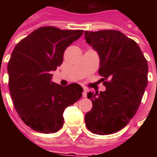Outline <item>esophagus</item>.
Instances as JSON below:
<instances>
[{"label":"esophagus","mask_w":157,"mask_h":157,"mask_svg":"<svg viewBox=\"0 0 157 157\" xmlns=\"http://www.w3.org/2000/svg\"><path fill=\"white\" fill-rule=\"evenodd\" d=\"M82 96H83L84 98H86V96H87V89H86V88L83 89V92H82Z\"/></svg>","instance_id":"esophagus-1"}]
</instances>
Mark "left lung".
<instances>
[{"mask_svg": "<svg viewBox=\"0 0 157 157\" xmlns=\"http://www.w3.org/2000/svg\"><path fill=\"white\" fill-rule=\"evenodd\" d=\"M87 44L98 53V74L105 92L87 93L92 109L85 116L93 134H113L137 112L148 84V64L139 45L117 30L85 31Z\"/></svg>", "mask_w": 157, "mask_h": 157, "instance_id": "left-lung-1", "label": "left lung"}]
</instances>
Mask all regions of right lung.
<instances>
[{"label":"right lung","instance_id":"1","mask_svg":"<svg viewBox=\"0 0 157 157\" xmlns=\"http://www.w3.org/2000/svg\"><path fill=\"white\" fill-rule=\"evenodd\" d=\"M83 30L41 27L16 45L7 65L13 105L26 125L50 134L64 124L65 108L82 98L78 84L62 86L52 82V71L63 62L64 52Z\"/></svg>","mask_w":157,"mask_h":157}]
</instances>
